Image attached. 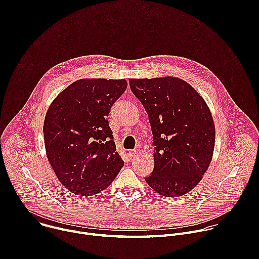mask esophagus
<instances>
[{"mask_svg": "<svg viewBox=\"0 0 259 259\" xmlns=\"http://www.w3.org/2000/svg\"><path fill=\"white\" fill-rule=\"evenodd\" d=\"M138 153H139L138 150H133V151H130V152H129V156H130L131 158H134V157H136V156L138 155Z\"/></svg>", "mask_w": 259, "mask_h": 259, "instance_id": "esophagus-1", "label": "esophagus"}]
</instances>
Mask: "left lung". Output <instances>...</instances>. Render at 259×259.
<instances>
[{"mask_svg": "<svg viewBox=\"0 0 259 259\" xmlns=\"http://www.w3.org/2000/svg\"><path fill=\"white\" fill-rule=\"evenodd\" d=\"M133 94L149 115L155 167L146 183L164 197L191 192L213 156L215 126L203 97L174 77L129 79Z\"/></svg>", "mask_w": 259, "mask_h": 259, "instance_id": "obj_1", "label": "left lung"}]
</instances>
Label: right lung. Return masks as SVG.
<instances>
[{
    "instance_id": "right-lung-1",
    "label": "right lung",
    "mask_w": 259,
    "mask_h": 259,
    "mask_svg": "<svg viewBox=\"0 0 259 259\" xmlns=\"http://www.w3.org/2000/svg\"><path fill=\"white\" fill-rule=\"evenodd\" d=\"M126 88L124 79H81L50 104L43 127L46 154L69 192L94 196L109 187L124 166L107 117Z\"/></svg>"
}]
</instances>
